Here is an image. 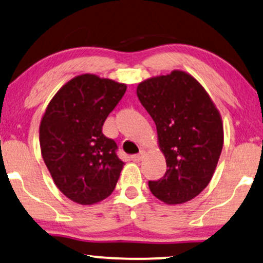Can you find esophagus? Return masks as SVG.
<instances>
[{"label": "esophagus", "mask_w": 263, "mask_h": 263, "mask_svg": "<svg viewBox=\"0 0 263 263\" xmlns=\"http://www.w3.org/2000/svg\"><path fill=\"white\" fill-rule=\"evenodd\" d=\"M144 154H145V152L144 151H141V152L138 153V154L132 155L131 156V160L135 161V162H139L143 159V156H144Z\"/></svg>", "instance_id": "obj_1"}]
</instances>
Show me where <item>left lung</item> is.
Masks as SVG:
<instances>
[{
  "mask_svg": "<svg viewBox=\"0 0 263 263\" xmlns=\"http://www.w3.org/2000/svg\"><path fill=\"white\" fill-rule=\"evenodd\" d=\"M137 97L155 122L167 166L164 177L148 182L149 189L168 205L192 200L208 187L220 159V112L204 87L181 70L141 82Z\"/></svg>",
  "mask_w": 263,
  "mask_h": 263,
  "instance_id": "8db88e82",
  "label": "left lung"
}]
</instances>
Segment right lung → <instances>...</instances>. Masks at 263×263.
<instances>
[{"instance_id":"1","label":"right lung","mask_w":263,"mask_h":263,"mask_svg":"<svg viewBox=\"0 0 263 263\" xmlns=\"http://www.w3.org/2000/svg\"><path fill=\"white\" fill-rule=\"evenodd\" d=\"M126 88L97 75H79L55 93L42 116L43 161L59 191L78 204L104 200L120 177L118 145L102 127Z\"/></svg>"}]
</instances>
